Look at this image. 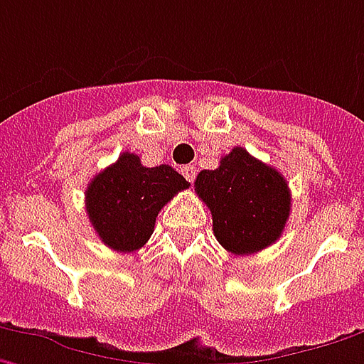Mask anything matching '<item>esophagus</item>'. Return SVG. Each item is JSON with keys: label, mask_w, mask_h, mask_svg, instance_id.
Segmentation results:
<instances>
[{"label": "esophagus", "mask_w": 364, "mask_h": 364, "mask_svg": "<svg viewBox=\"0 0 364 364\" xmlns=\"http://www.w3.org/2000/svg\"><path fill=\"white\" fill-rule=\"evenodd\" d=\"M181 173H183V177H185L187 181L193 183V181H196V175H198V166H196V165H185L181 168Z\"/></svg>", "instance_id": "1"}]
</instances>
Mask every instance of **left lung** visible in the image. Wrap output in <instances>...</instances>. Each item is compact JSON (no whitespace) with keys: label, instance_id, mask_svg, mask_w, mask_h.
I'll return each instance as SVG.
<instances>
[{"label":"left lung","instance_id":"1","mask_svg":"<svg viewBox=\"0 0 364 364\" xmlns=\"http://www.w3.org/2000/svg\"><path fill=\"white\" fill-rule=\"evenodd\" d=\"M196 193L210 208L218 242L234 255H252L283 234L291 193L285 177L236 146L220 166L201 171Z\"/></svg>","mask_w":364,"mask_h":364}]
</instances>
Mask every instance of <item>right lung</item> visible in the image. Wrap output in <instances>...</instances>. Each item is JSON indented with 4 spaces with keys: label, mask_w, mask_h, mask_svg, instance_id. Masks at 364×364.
<instances>
[{
    "label": "right lung",
    "mask_w": 364,
    "mask_h": 364,
    "mask_svg": "<svg viewBox=\"0 0 364 364\" xmlns=\"http://www.w3.org/2000/svg\"><path fill=\"white\" fill-rule=\"evenodd\" d=\"M189 183L173 166H144L134 152L97 173L85 191L91 226L118 252H134L149 242L156 215Z\"/></svg>",
    "instance_id": "1"
}]
</instances>
